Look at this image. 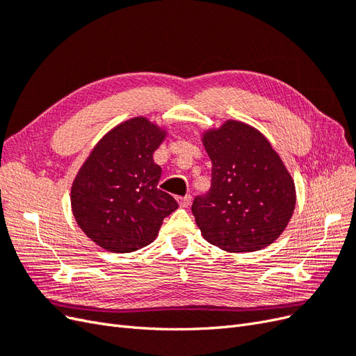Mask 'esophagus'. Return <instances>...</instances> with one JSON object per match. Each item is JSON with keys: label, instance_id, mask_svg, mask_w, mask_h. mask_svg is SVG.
Returning a JSON list of instances; mask_svg holds the SVG:
<instances>
[{"label": "esophagus", "instance_id": "1", "mask_svg": "<svg viewBox=\"0 0 356 356\" xmlns=\"http://www.w3.org/2000/svg\"><path fill=\"white\" fill-rule=\"evenodd\" d=\"M178 203L181 208H188L191 203V196H184V197H178Z\"/></svg>", "mask_w": 356, "mask_h": 356}]
</instances>
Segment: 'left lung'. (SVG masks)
<instances>
[{
	"label": "left lung",
	"mask_w": 356,
	"mask_h": 356,
	"mask_svg": "<svg viewBox=\"0 0 356 356\" xmlns=\"http://www.w3.org/2000/svg\"><path fill=\"white\" fill-rule=\"evenodd\" d=\"M212 161L211 188L191 204L209 243L227 252H252L282 234L296 208V186L267 138L227 120L203 134Z\"/></svg>",
	"instance_id": "8db88e82"
}]
</instances>
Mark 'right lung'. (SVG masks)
Returning <instances> with one entry per match:
<instances>
[{
	"mask_svg": "<svg viewBox=\"0 0 356 356\" xmlns=\"http://www.w3.org/2000/svg\"><path fill=\"white\" fill-rule=\"evenodd\" d=\"M165 136V129L148 118H131L106 134L80 168L71 188L74 218L104 250H141L178 208L174 197L157 188L161 168L153 153Z\"/></svg>",
	"mask_w": 356,
	"mask_h": 356,
	"instance_id": "right-lung-1",
	"label": "right lung"
}]
</instances>
